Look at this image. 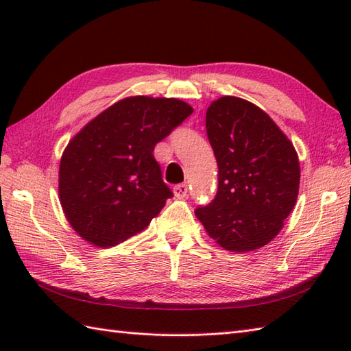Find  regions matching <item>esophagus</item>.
<instances>
[{"mask_svg":"<svg viewBox=\"0 0 351 351\" xmlns=\"http://www.w3.org/2000/svg\"><path fill=\"white\" fill-rule=\"evenodd\" d=\"M173 193H175V197L184 199L185 196H187V193H189L187 184H178V185H175V187H173Z\"/></svg>","mask_w":351,"mask_h":351,"instance_id":"34e87169","label":"esophagus"}]
</instances>
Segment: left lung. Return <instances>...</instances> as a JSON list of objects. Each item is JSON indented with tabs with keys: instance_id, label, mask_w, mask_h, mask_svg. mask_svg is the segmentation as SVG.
I'll use <instances>...</instances> for the list:
<instances>
[{
	"instance_id": "1",
	"label": "left lung",
	"mask_w": 351,
	"mask_h": 351,
	"mask_svg": "<svg viewBox=\"0 0 351 351\" xmlns=\"http://www.w3.org/2000/svg\"><path fill=\"white\" fill-rule=\"evenodd\" d=\"M206 136L219 187L196 217L223 249L263 247L280 232L299 196L300 162L293 143L265 111L237 96L211 102Z\"/></svg>"
}]
</instances>
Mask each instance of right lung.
Masks as SVG:
<instances>
[{"label": "right lung", "instance_id": "1", "mask_svg": "<svg viewBox=\"0 0 351 351\" xmlns=\"http://www.w3.org/2000/svg\"><path fill=\"white\" fill-rule=\"evenodd\" d=\"M193 113L175 98L131 96L104 110L64 149L58 196L75 232L111 247L141 232L173 196L155 145Z\"/></svg>", "mask_w": 351, "mask_h": 351}]
</instances>
